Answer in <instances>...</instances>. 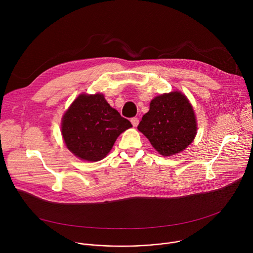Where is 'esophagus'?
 <instances>
[{
	"mask_svg": "<svg viewBox=\"0 0 253 253\" xmlns=\"http://www.w3.org/2000/svg\"><path fill=\"white\" fill-rule=\"evenodd\" d=\"M131 123H132V125H133L134 127H137L138 124H139V119H138L137 117H134V118L131 119Z\"/></svg>",
	"mask_w": 253,
	"mask_h": 253,
	"instance_id": "obj_1",
	"label": "esophagus"
}]
</instances>
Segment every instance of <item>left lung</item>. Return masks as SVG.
I'll use <instances>...</instances> for the list:
<instances>
[{
  "mask_svg": "<svg viewBox=\"0 0 253 253\" xmlns=\"http://www.w3.org/2000/svg\"><path fill=\"white\" fill-rule=\"evenodd\" d=\"M137 128L163 156L183 151L197 133L193 108L186 96L177 91L155 97Z\"/></svg>",
  "mask_w": 253,
  "mask_h": 253,
  "instance_id": "left-lung-1",
  "label": "left lung"
}]
</instances>
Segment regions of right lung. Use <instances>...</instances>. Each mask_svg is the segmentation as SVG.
Wrapping results in <instances>:
<instances>
[{
	"label": "right lung",
	"mask_w": 253,
	"mask_h": 253,
	"mask_svg": "<svg viewBox=\"0 0 253 253\" xmlns=\"http://www.w3.org/2000/svg\"><path fill=\"white\" fill-rule=\"evenodd\" d=\"M130 127V121L108 104L103 94H81L64 114L61 128L72 153L82 160L99 161Z\"/></svg>",
	"instance_id": "add662e5"
}]
</instances>
